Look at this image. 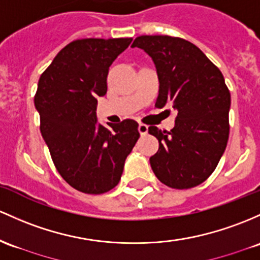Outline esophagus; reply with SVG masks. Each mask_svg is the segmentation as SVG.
I'll return each mask as SVG.
<instances>
[{
    "instance_id": "34e87169",
    "label": "esophagus",
    "mask_w": 260,
    "mask_h": 260,
    "mask_svg": "<svg viewBox=\"0 0 260 260\" xmlns=\"http://www.w3.org/2000/svg\"><path fill=\"white\" fill-rule=\"evenodd\" d=\"M138 131H139V133H141V136H145L148 133V125L143 124V123H139Z\"/></svg>"
}]
</instances>
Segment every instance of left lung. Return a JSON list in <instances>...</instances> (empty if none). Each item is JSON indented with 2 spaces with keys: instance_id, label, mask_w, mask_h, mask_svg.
Here are the masks:
<instances>
[{
  "instance_id": "1",
  "label": "left lung",
  "mask_w": 260,
  "mask_h": 260,
  "mask_svg": "<svg viewBox=\"0 0 260 260\" xmlns=\"http://www.w3.org/2000/svg\"><path fill=\"white\" fill-rule=\"evenodd\" d=\"M152 58L159 79L155 106L178 112L170 132L150 125L159 141L150 167L162 184L190 189L217 167L230 135L231 93L223 75L192 43L169 36L137 37L132 48Z\"/></svg>"
}]
</instances>
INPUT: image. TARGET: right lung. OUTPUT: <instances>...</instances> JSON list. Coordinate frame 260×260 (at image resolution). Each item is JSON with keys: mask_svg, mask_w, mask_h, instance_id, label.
<instances>
[{"mask_svg": "<svg viewBox=\"0 0 260 260\" xmlns=\"http://www.w3.org/2000/svg\"><path fill=\"white\" fill-rule=\"evenodd\" d=\"M132 38H86L59 51L42 74L34 106L56 170L70 186L104 193L121 180L125 158L139 138L138 123H99V96L106 95L111 64Z\"/></svg>", "mask_w": 260, "mask_h": 260, "instance_id": "obj_1", "label": "right lung"}]
</instances>
